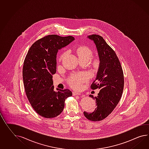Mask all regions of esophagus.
Returning a JSON list of instances; mask_svg holds the SVG:
<instances>
[{
  "label": "esophagus",
  "mask_w": 149,
  "mask_h": 149,
  "mask_svg": "<svg viewBox=\"0 0 149 149\" xmlns=\"http://www.w3.org/2000/svg\"><path fill=\"white\" fill-rule=\"evenodd\" d=\"M73 95H81V93L79 92H73Z\"/></svg>",
  "instance_id": "obj_1"
}]
</instances>
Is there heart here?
<instances>
[{
    "instance_id": "obj_1",
    "label": "heart",
    "mask_w": 149,
    "mask_h": 149,
    "mask_svg": "<svg viewBox=\"0 0 149 149\" xmlns=\"http://www.w3.org/2000/svg\"><path fill=\"white\" fill-rule=\"evenodd\" d=\"M77 54L79 58H85L89 60L92 56V51L87 46H82L77 49ZM65 54H63L61 57H63ZM88 74L85 73L73 75L69 79V84L72 88L79 89L81 88V83L88 80Z\"/></svg>"
}]
</instances>
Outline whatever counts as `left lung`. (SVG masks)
Masks as SVG:
<instances>
[{
    "instance_id": "8db88e82",
    "label": "left lung",
    "mask_w": 149,
    "mask_h": 149,
    "mask_svg": "<svg viewBox=\"0 0 149 149\" xmlns=\"http://www.w3.org/2000/svg\"><path fill=\"white\" fill-rule=\"evenodd\" d=\"M92 40L98 52V70L95 80L91 85L92 90H100L95 99L97 107L92 113L84 112L85 117L92 121H100L107 118L117 105L122 95L124 74L120 61L113 49L102 37L97 34L88 36Z\"/></svg>"
}]
</instances>
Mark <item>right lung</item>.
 <instances>
[{
	"mask_svg": "<svg viewBox=\"0 0 149 149\" xmlns=\"http://www.w3.org/2000/svg\"><path fill=\"white\" fill-rule=\"evenodd\" d=\"M74 40L72 36H45L31 46L24 60L23 78L27 97L34 111L52 118L60 115L65 100L72 95L69 89L54 90L52 77L56 72L58 50Z\"/></svg>",
	"mask_w": 149,
	"mask_h": 149,
	"instance_id": "obj_1",
	"label": "right lung"
}]
</instances>
